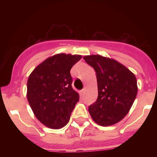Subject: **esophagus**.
I'll return each mask as SVG.
<instances>
[{"instance_id":"esophagus-1","label":"esophagus","mask_w":157,"mask_h":157,"mask_svg":"<svg viewBox=\"0 0 157 157\" xmlns=\"http://www.w3.org/2000/svg\"><path fill=\"white\" fill-rule=\"evenodd\" d=\"M85 92H86V89H83L81 90V91H80V94L81 96H83V95L85 94Z\"/></svg>"}]
</instances>
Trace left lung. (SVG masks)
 Returning a JSON list of instances; mask_svg holds the SVG:
<instances>
[{
  "mask_svg": "<svg viewBox=\"0 0 157 157\" xmlns=\"http://www.w3.org/2000/svg\"><path fill=\"white\" fill-rule=\"evenodd\" d=\"M83 59L97 75L98 97L89 107L91 118L101 126L117 123L128 113L137 94L136 77L113 59L99 55Z\"/></svg>",
  "mask_w": 157,
  "mask_h": 157,
  "instance_id": "1",
  "label": "left lung"
}]
</instances>
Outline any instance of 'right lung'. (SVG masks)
<instances>
[{
    "instance_id": "1",
    "label": "right lung",
    "mask_w": 157,
    "mask_h": 157,
    "mask_svg": "<svg viewBox=\"0 0 157 157\" xmlns=\"http://www.w3.org/2000/svg\"><path fill=\"white\" fill-rule=\"evenodd\" d=\"M82 58L78 55L57 54L36 67L27 81V99L37 120L46 127H64L79 101L72 89L70 70Z\"/></svg>"
}]
</instances>
